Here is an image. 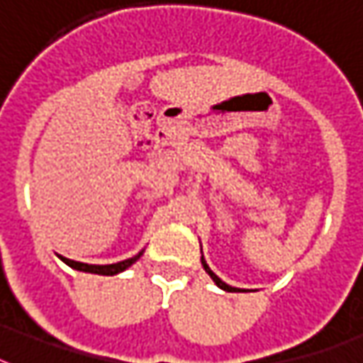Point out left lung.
<instances>
[{
    "label": "left lung",
    "instance_id": "obj_1",
    "mask_svg": "<svg viewBox=\"0 0 363 363\" xmlns=\"http://www.w3.org/2000/svg\"><path fill=\"white\" fill-rule=\"evenodd\" d=\"M201 253H203V252H201ZM201 264H203V268H205V272H207L208 276H211V278H212V281H214V284H216L220 289H223V291H228V293H246V291H248V289L231 287V285H228V284H225V281H222V279L218 278L216 274L212 272L211 267H208L207 261H205V257H203V255H201Z\"/></svg>",
    "mask_w": 363,
    "mask_h": 363
}]
</instances>
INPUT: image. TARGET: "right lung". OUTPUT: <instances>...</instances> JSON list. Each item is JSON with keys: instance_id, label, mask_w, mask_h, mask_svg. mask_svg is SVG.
Returning <instances> with one entry per match:
<instances>
[{"instance_id": "1", "label": "right lung", "mask_w": 363, "mask_h": 363, "mask_svg": "<svg viewBox=\"0 0 363 363\" xmlns=\"http://www.w3.org/2000/svg\"><path fill=\"white\" fill-rule=\"evenodd\" d=\"M145 250H141L140 253H135L134 257L125 259V261H119V263L113 264H87V263H79V261H72V259H67L63 255H59V259L63 261L65 264H69L70 268H74V270H79V272H89V274H99V276H115V274L125 272L126 268L132 267V264L138 261V259L143 255Z\"/></svg>"}]
</instances>
